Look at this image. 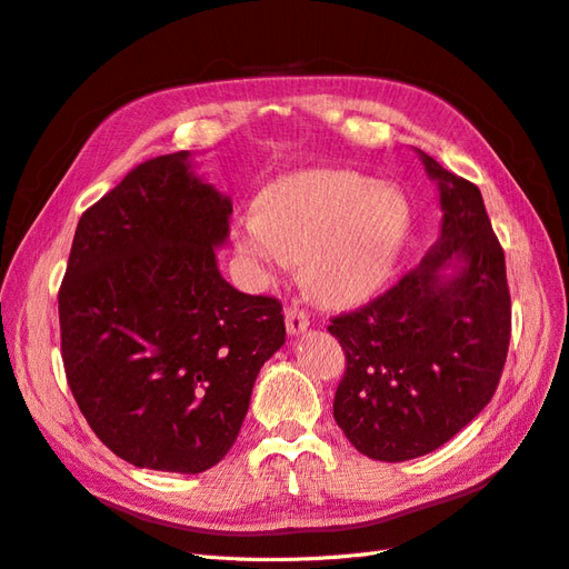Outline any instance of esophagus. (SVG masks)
<instances>
[{
    "label": "esophagus",
    "mask_w": 569,
    "mask_h": 569,
    "mask_svg": "<svg viewBox=\"0 0 569 569\" xmlns=\"http://www.w3.org/2000/svg\"><path fill=\"white\" fill-rule=\"evenodd\" d=\"M284 322H287V332L295 335V337L303 335L308 330V325H311V320H308V313L299 311V308H287Z\"/></svg>",
    "instance_id": "obj_1"
}]
</instances>
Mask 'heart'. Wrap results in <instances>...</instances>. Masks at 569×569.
<instances>
[{"mask_svg": "<svg viewBox=\"0 0 569 569\" xmlns=\"http://www.w3.org/2000/svg\"><path fill=\"white\" fill-rule=\"evenodd\" d=\"M412 222L401 187L353 170L289 178L239 218L237 247L274 280L303 263L325 303H353L380 289L399 263Z\"/></svg>", "mask_w": 569, "mask_h": 569, "instance_id": "obj_1", "label": "heart"}]
</instances>
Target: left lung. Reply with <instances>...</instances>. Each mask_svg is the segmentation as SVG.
Segmentation results:
<instances>
[{
  "label": "left lung",
  "instance_id": "left-lung-1",
  "mask_svg": "<svg viewBox=\"0 0 569 569\" xmlns=\"http://www.w3.org/2000/svg\"><path fill=\"white\" fill-rule=\"evenodd\" d=\"M437 182L441 228L420 266L327 327L347 353L335 420L368 458L437 451L487 408L510 343L506 256L477 184L416 149Z\"/></svg>",
  "mask_w": 569,
  "mask_h": 569
}]
</instances>
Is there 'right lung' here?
Returning <instances> with one entry per match:
<instances>
[{
  "label": "right lung",
  "mask_w": 569,
  "mask_h": 569,
  "mask_svg": "<svg viewBox=\"0 0 569 569\" xmlns=\"http://www.w3.org/2000/svg\"><path fill=\"white\" fill-rule=\"evenodd\" d=\"M230 216V194L178 151L130 170L76 228L63 368L94 435L134 468L199 475L226 458L284 343L280 301L220 274Z\"/></svg>",
  "instance_id": "add662e5"
}]
</instances>
